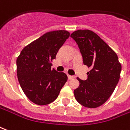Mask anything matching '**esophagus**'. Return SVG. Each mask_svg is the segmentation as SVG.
I'll return each mask as SVG.
<instances>
[{"label":"esophagus","instance_id":"obj_1","mask_svg":"<svg viewBox=\"0 0 130 130\" xmlns=\"http://www.w3.org/2000/svg\"><path fill=\"white\" fill-rule=\"evenodd\" d=\"M68 79H69V80L74 79V78H75L74 76H70V75H68Z\"/></svg>","mask_w":130,"mask_h":130}]
</instances>
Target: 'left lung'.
I'll return each mask as SVG.
<instances>
[{
    "label": "left lung",
    "instance_id": "obj_1",
    "mask_svg": "<svg viewBox=\"0 0 130 130\" xmlns=\"http://www.w3.org/2000/svg\"><path fill=\"white\" fill-rule=\"evenodd\" d=\"M70 36L78 46L83 64L91 68L87 80L77 78L80 85L74 91L75 99L84 107H98L107 101L115 89L121 65L116 53L94 31L80 29Z\"/></svg>",
    "mask_w": 130,
    "mask_h": 130
}]
</instances>
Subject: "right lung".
<instances>
[{
    "mask_svg": "<svg viewBox=\"0 0 130 130\" xmlns=\"http://www.w3.org/2000/svg\"><path fill=\"white\" fill-rule=\"evenodd\" d=\"M69 36L70 33L65 30L47 32L24 47L17 58L19 82L25 94L34 103H51L67 82L65 73L51 70V61L55 59Z\"/></svg>",
    "mask_w": 130,
    "mask_h": 130,
    "instance_id": "1",
    "label": "right lung"
}]
</instances>
